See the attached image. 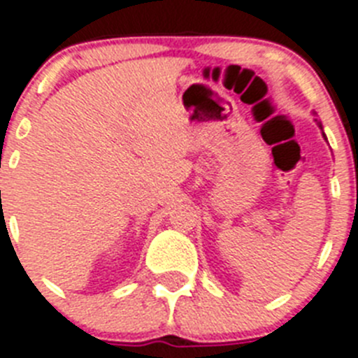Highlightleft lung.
I'll return each instance as SVG.
<instances>
[{"label":"left lung","instance_id":"obj_1","mask_svg":"<svg viewBox=\"0 0 358 358\" xmlns=\"http://www.w3.org/2000/svg\"><path fill=\"white\" fill-rule=\"evenodd\" d=\"M315 122H317V123H318V127H320V129H322V123H320V122H318V120H315ZM322 136H324V138H326V134H324V131H322Z\"/></svg>","mask_w":358,"mask_h":358}]
</instances>
